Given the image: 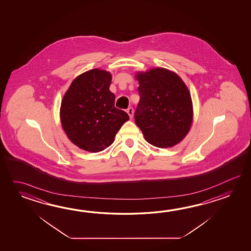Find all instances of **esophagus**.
<instances>
[{"mask_svg": "<svg viewBox=\"0 0 251 251\" xmlns=\"http://www.w3.org/2000/svg\"><path fill=\"white\" fill-rule=\"evenodd\" d=\"M126 113L128 114V116H129V118H132L133 116V107H129L127 108V110H126Z\"/></svg>", "mask_w": 251, "mask_h": 251, "instance_id": "esophagus-1", "label": "esophagus"}]
</instances>
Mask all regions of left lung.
I'll return each instance as SVG.
<instances>
[{
  "mask_svg": "<svg viewBox=\"0 0 251 251\" xmlns=\"http://www.w3.org/2000/svg\"><path fill=\"white\" fill-rule=\"evenodd\" d=\"M140 101L134 120L149 144L168 148L185 138L193 121L192 100L178 75L164 68L139 72Z\"/></svg>",
  "mask_w": 251,
  "mask_h": 251,
  "instance_id": "8db88e82",
  "label": "left lung"
}]
</instances>
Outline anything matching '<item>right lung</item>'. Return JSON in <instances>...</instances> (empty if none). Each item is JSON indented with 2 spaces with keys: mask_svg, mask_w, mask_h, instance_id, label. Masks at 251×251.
<instances>
[{
  "mask_svg": "<svg viewBox=\"0 0 251 251\" xmlns=\"http://www.w3.org/2000/svg\"><path fill=\"white\" fill-rule=\"evenodd\" d=\"M111 74L90 70L76 77L65 92L60 108L61 124L70 141L80 149L99 152L112 144L129 117L115 107L109 91Z\"/></svg>",
  "mask_w": 251,
  "mask_h": 251,
  "instance_id": "right-lung-1",
  "label": "right lung"
}]
</instances>
